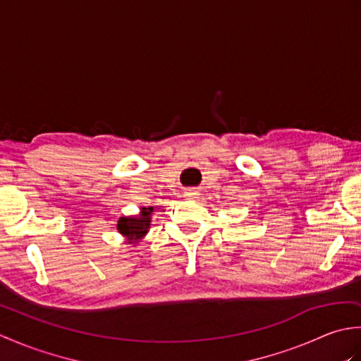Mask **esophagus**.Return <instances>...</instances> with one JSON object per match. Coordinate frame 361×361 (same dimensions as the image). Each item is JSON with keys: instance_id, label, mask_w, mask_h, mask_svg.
<instances>
[{"instance_id": "obj_1", "label": "esophagus", "mask_w": 361, "mask_h": 361, "mask_svg": "<svg viewBox=\"0 0 361 361\" xmlns=\"http://www.w3.org/2000/svg\"><path fill=\"white\" fill-rule=\"evenodd\" d=\"M186 195L188 197H194V195H197L192 189H189V190H186Z\"/></svg>"}]
</instances>
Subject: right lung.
Masks as SVG:
<instances>
[{
    "label": "right lung",
    "mask_w": 361,
    "mask_h": 361,
    "mask_svg": "<svg viewBox=\"0 0 361 361\" xmlns=\"http://www.w3.org/2000/svg\"><path fill=\"white\" fill-rule=\"evenodd\" d=\"M153 208H141V212L137 216L121 217L118 220V231L127 237L128 242H136L149 233L150 221H152Z\"/></svg>",
    "instance_id": "obj_1"
}]
</instances>
